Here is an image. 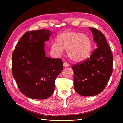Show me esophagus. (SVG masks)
<instances>
[{
	"mask_svg": "<svg viewBox=\"0 0 123 123\" xmlns=\"http://www.w3.org/2000/svg\"><path fill=\"white\" fill-rule=\"evenodd\" d=\"M63 64H64V66L65 67H68L69 66V65L68 63L66 62H64V63H63Z\"/></svg>",
	"mask_w": 123,
	"mask_h": 123,
	"instance_id": "34e87169",
	"label": "esophagus"
}]
</instances>
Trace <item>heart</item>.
I'll use <instances>...</instances> for the list:
<instances>
[{
  "mask_svg": "<svg viewBox=\"0 0 123 123\" xmlns=\"http://www.w3.org/2000/svg\"><path fill=\"white\" fill-rule=\"evenodd\" d=\"M51 49L57 56L64 53L67 50L68 56L72 61L80 62L90 56L92 52L91 41L88 36L81 33L69 31L62 33L58 37V42L53 40Z\"/></svg>",
  "mask_w": 123,
  "mask_h": 123,
  "instance_id": "1",
  "label": "heart"
}]
</instances>
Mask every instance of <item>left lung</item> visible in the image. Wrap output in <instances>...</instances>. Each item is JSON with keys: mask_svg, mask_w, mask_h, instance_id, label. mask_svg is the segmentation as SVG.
<instances>
[{"mask_svg": "<svg viewBox=\"0 0 123 123\" xmlns=\"http://www.w3.org/2000/svg\"><path fill=\"white\" fill-rule=\"evenodd\" d=\"M97 48L90 58L72 66L73 84L78 94L94 96L101 93L112 73L113 55L105 36L98 29L89 27Z\"/></svg>", "mask_w": 123, "mask_h": 123, "instance_id": "1", "label": "left lung"}]
</instances>
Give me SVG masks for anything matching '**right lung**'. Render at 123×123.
<instances>
[{
	"instance_id": "obj_1",
	"label": "right lung",
	"mask_w": 123,
	"mask_h": 123,
	"mask_svg": "<svg viewBox=\"0 0 123 123\" xmlns=\"http://www.w3.org/2000/svg\"><path fill=\"white\" fill-rule=\"evenodd\" d=\"M52 32L29 31L21 37L12 54V70L20 92L32 99H46L53 93L55 80L63 70L61 58L46 56L44 42Z\"/></svg>"
}]
</instances>
